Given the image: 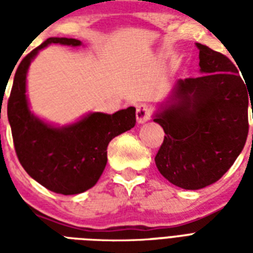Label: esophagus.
Returning <instances> with one entry per match:
<instances>
[{
	"label": "esophagus",
	"mask_w": 253,
	"mask_h": 253,
	"mask_svg": "<svg viewBox=\"0 0 253 253\" xmlns=\"http://www.w3.org/2000/svg\"><path fill=\"white\" fill-rule=\"evenodd\" d=\"M151 119V109L146 103H140L136 106V121L138 123H144Z\"/></svg>",
	"instance_id": "34e87169"
}]
</instances>
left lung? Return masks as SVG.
<instances>
[{"instance_id": "obj_1", "label": "left lung", "mask_w": 253, "mask_h": 253, "mask_svg": "<svg viewBox=\"0 0 253 253\" xmlns=\"http://www.w3.org/2000/svg\"><path fill=\"white\" fill-rule=\"evenodd\" d=\"M197 48L202 75L177 81L154 117L166 132L155 158L159 172L188 190L214 184L234 164L247 140L252 101L238 64L208 45Z\"/></svg>"}]
</instances>
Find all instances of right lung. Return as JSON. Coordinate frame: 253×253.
I'll list each match as a JSON object with an SVG mask.
<instances>
[{"label": "right lung", "instance_id": "obj_1", "mask_svg": "<svg viewBox=\"0 0 253 253\" xmlns=\"http://www.w3.org/2000/svg\"><path fill=\"white\" fill-rule=\"evenodd\" d=\"M51 43L81 45L72 38H48L25 56L14 76L7 101L14 148L18 160L34 180L51 192L79 194L97 184L107 163V146L113 138L136 123L135 107L114 114L90 113L69 126L55 127L30 111L26 76L33 59Z\"/></svg>", "mask_w": 253, "mask_h": 253}]
</instances>
